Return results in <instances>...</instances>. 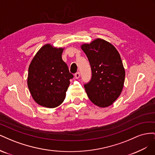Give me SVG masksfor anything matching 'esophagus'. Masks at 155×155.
<instances>
[{
  "mask_svg": "<svg viewBox=\"0 0 155 155\" xmlns=\"http://www.w3.org/2000/svg\"><path fill=\"white\" fill-rule=\"evenodd\" d=\"M74 76H75V78H76V79H78L79 77H80V73H79V72H76V74H75V75H74Z\"/></svg>",
  "mask_w": 155,
  "mask_h": 155,
  "instance_id": "esophagus-1",
  "label": "esophagus"
}]
</instances>
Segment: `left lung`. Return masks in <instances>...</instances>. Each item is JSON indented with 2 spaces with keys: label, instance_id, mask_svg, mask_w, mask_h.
<instances>
[{
  "label": "left lung",
  "instance_id": "8db88e82",
  "mask_svg": "<svg viewBox=\"0 0 155 155\" xmlns=\"http://www.w3.org/2000/svg\"><path fill=\"white\" fill-rule=\"evenodd\" d=\"M81 48L90 63L92 78L85 84L90 100L100 107L111 105L122 91L125 69L119 52L111 43L96 39Z\"/></svg>",
  "mask_w": 155,
  "mask_h": 155
}]
</instances>
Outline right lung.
Masks as SVG:
<instances>
[{"instance_id": "right-lung-1", "label": "right lung", "mask_w": 155, "mask_h": 155, "mask_svg": "<svg viewBox=\"0 0 155 155\" xmlns=\"http://www.w3.org/2000/svg\"><path fill=\"white\" fill-rule=\"evenodd\" d=\"M63 48L46 44L40 48L28 68L27 84L34 101L47 108L63 102L74 76L62 59Z\"/></svg>"}]
</instances>
